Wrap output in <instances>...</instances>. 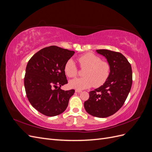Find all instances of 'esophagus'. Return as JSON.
<instances>
[{"mask_svg":"<svg viewBox=\"0 0 152 152\" xmlns=\"http://www.w3.org/2000/svg\"><path fill=\"white\" fill-rule=\"evenodd\" d=\"M82 92L81 90H79V89H75V93H80Z\"/></svg>","mask_w":152,"mask_h":152,"instance_id":"1","label":"esophagus"}]
</instances>
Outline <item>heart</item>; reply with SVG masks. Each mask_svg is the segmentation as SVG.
Here are the masks:
<instances>
[{"label":"heart","mask_w":152,"mask_h":152,"mask_svg":"<svg viewBox=\"0 0 152 152\" xmlns=\"http://www.w3.org/2000/svg\"><path fill=\"white\" fill-rule=\"evenodd\" d=\"M82 68H86L82 78H77L70 80L69 86L72 88L84 89L94 85L99 87L107 81L110 75V66L107 61H102L99 56L93 53H87L78 58ZM64 70L67 77H74L77 75V68L72 59L66 63Z\"/></svg>","instance_id":"heart-1"}]
</instances>
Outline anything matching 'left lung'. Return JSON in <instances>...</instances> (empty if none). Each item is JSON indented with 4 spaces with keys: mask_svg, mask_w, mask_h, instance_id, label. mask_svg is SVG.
Segmentation results:
<instances>
[{
    "mask_svg": "<svg viewBox=\"0 0 152 152\" xmlns=\"http://www.w3.org/2000/svg\"><path fill=\"white\" fill-rule=\"evenodd\" d=\"M96 52L103 56L109 63L110 75L103 85L89 92V98L84 105L86 111L91 115L105 118L116 113L125 102L132 86V68L120 53L107 49Z\"/></svg>",
    "mask_w": 152,
    "mask_h": 152,
    "instance_id": "1",
    "label": "left lung"
}]
</instances>
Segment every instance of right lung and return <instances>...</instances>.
Masks as SVG:
<instances>
[{"instance_id":"add662e5","label":"right lung","mask_w":152,"mask_h":152,"mask_svg":"<svg viewBox=\"0 0 152 152\" xmlns=\"http://www.w3.org/2000/svg\"><path fill=\"white\" fill-rule=\"evenodd\" d=\"M75 52L55 45L36 53L26 65L24 85L32 107L49 117L56 116L66 109L75 90L64 91L67 84L64 68Z\"/></svg>"}]
</instances>
